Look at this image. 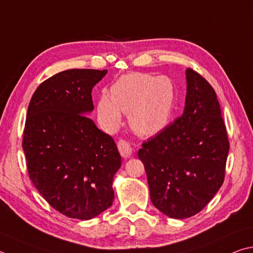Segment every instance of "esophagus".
Segmentation results:
<instances>
[{
  "mask_svg": "<svg viewBox=\"0 0 253 253\" xmlns=\"http://www.w3.org/2000/svg\"><path fill=\"white\" fill-rule=\"evenodd\" d=\"M117 146H118L119 153H121V155L123 156L124 158L130 157L131 153H132V149H131L129 142L125 140V139H121V140H118Z\"/></svg>",
  "mask_w": 253,
  "mask_h": 253,
  "instance_id": "1",
  "label": "esophagus"
}]
</instances>
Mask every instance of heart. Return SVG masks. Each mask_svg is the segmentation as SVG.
Returning a JSON list of instances; mask_svg holds the SVG:
<instances>
[{
	"mask_svg": "<svg viewBox=\"0 0 253 253\" xmlns=\"http://www.w3.org/2000/svg\"><path fill=\"white\" fill-rule=\"evenodd\" d=\"M103 93L97 104L102 125L114 130L121 125L123 113L129 114V125L136 134L151 136L162 130L170 117L174 90L166 77L146 73H131L122 76L111 89Z\"/></svg>",
	"mask_w": 253,
	"mask_h": 253,
	"instance_id": "heart-1",
	"label": "heart"
}]
</instances>
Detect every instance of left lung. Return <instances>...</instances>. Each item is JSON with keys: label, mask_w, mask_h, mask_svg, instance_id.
Listing matches in <instances>:
<instances>
[{"label": "left lung", "mask_w": 253, "mask_h": 253, "mask_svg": "<svg viewBox=\"0 0 253 253\" xmlns=\"http://www.w3.org/2000/svg\"><path fill=\"white\" fill-rule=\"evenodd\" d=\"M186 77L182 115L138 150L151 203L174 219L200 212L217 194L230 147L212 86L192 68H187Z\"/></svg>", "instance_id": "8db88e82"}]
</instances>
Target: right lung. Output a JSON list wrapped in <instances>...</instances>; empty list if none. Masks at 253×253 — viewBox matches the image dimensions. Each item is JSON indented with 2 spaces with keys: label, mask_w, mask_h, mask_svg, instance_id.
I'll use <instances>...</instances> for the list:
<instances>
[{
  "label": "right lung",
  "mask_w": 253,
  "mask_h": 253,
  "mask_svg": "<svg viewBox=\"0 0 253 253\" xmlns=\"http://www.w3.org/2000/svg\"><path fill=\"white\" fill-rule=\"evenodd\" d=\"M107 70H67L41 84L27 108L23 150L30 179L66 217L88 220L112 206L113 178L122 165L112 136L85 113L91 89Z\"/></svg>",
  "instance_id": "right-lung-1"
}]
</instances>
